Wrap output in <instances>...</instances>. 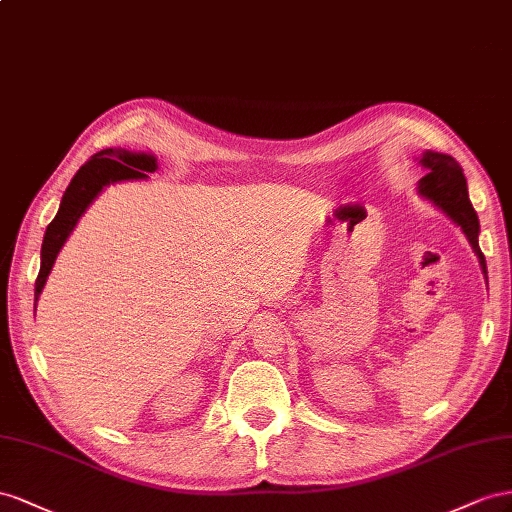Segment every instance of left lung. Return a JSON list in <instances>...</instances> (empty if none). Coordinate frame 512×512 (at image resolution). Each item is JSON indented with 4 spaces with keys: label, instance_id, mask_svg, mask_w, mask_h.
Masks as SVG:
<instances>
[{
    "label": "left lung",
    "instance_id": "8db88e82",
    "mask_svg": "<svg viewBox=\"0 0 512 512\" xmlns=\"http://www.w3.org/2000/svg\"><path fill=\"white\" fill-rule=\"evenodd\" d=\"M420 163L429 169L425 178L420 180V193L429 197L435 206H440L465 231L467 240H470L474 253L480 259L483 272L487 274L485 255L478 246V216L470 203V195H467V182L461 165L452 156L437 152H425Z\"/></svg>",
    "mask_w": 512,
    "mask_h": 512
}]
</instances>
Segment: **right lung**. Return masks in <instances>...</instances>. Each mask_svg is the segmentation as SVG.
<instances>
[{
    "instance_id": "add662e5",
    "label": "right lung",
    "mask_w": 512,
    "mask_h": 512,
    "mask_svg": "<svg viewBox=\"0 0 512 512\" xmlns=\"http://www.w3.org/2000/svg\"><path fill=\"white\" fill-rule=\"evenodd\" d=\"M156 171V158L148 154H130L126 150H102L94 154L87 163L75 173L70 180L66 193L62 197L60 210L49 223L45 240L40 251V272L36 276L34 306L40 296L42 287L47 283V276L53 268V261L64 246L68 233L77 225L79 216L90 206L92 199L102 191V186L120 180H137L145 178V173Z\"/></svg>"
}]
</instances>
